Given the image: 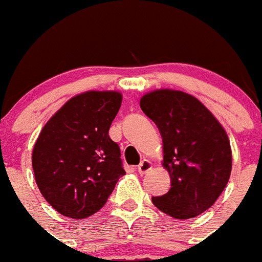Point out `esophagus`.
<instances>
[{
	"label": "esophagus",
	"mask_w": 262,
	"mask_h": 262,
	"mask_svg": "<svg viewBox=\"0 0 262 262\" xmlns=\"http://www.w3.org/2000/svg\"><path fill=\"white\" fill-rule=\"evenodd\" d=\"M151 168H152L151 161H149V160H143L142 163L138 165V172L140 173V174H145V173H148L149 170H151Z\"/></svg>",
	"instance_id": "esophagus-1"
}]
</instances>
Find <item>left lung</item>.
<instances>
[{
	"label": "left lung",
	"instance_id": "left-lung-1",
	"mask_svg": "<svg viewBox=\"0 0 262 262\" xmlns=\"http://www.w3.org/2000/svg\"><path fill=\"white\" fill-rule=\"evenodd\" d=\"M143 113L163 138L170 189L152 196L160 211L189 219L210 209L224 190L232 168L230 140L202 103L178 90H156L140 99Z\"/></svg>",
	"mask_w": 262,
	"mask_h": 262
}]
</instances>
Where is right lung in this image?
<instances>
[{"label":"right lung","mask_w":262,"mask_h":262,"mask_svg":"<svg viewBox=\"0 0 262 262\" xmlns=\"http://www.w3.org/2000/svg\"><path fill=\"white\" fill-rule=\"evenodd\" d=\"M120 103L118 92H86L69 99L41 129L32 151L35 181L64 216L96 214L126 174L119 145L108 136Z\"/></svg>","instance_id":"right-lung-1"}]
</instances>
